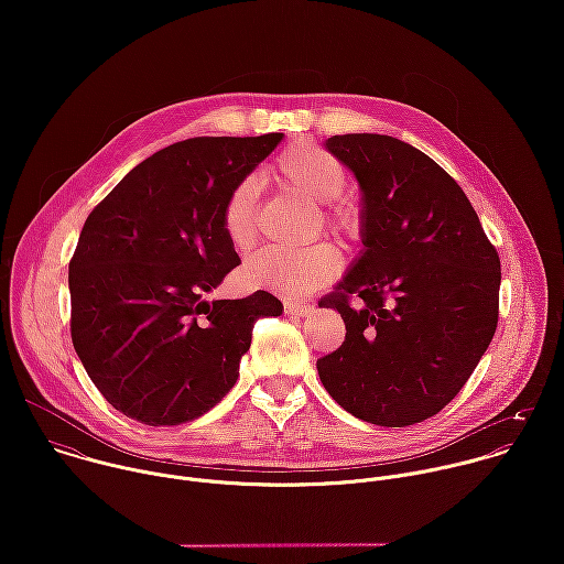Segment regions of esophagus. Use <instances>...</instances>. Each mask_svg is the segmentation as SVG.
I'll list each match as a JSON object with an SVG mask.
<instances>
[{
  "mask_svg": "<svg viewBox=\"0 0 564 564\" xmlns=\"http://www.w3.org/2000/svg\"><path fill=\"white\" fill-rule=\"evenodd\" d=\"M283 310H285V314L307 316V314L314 310V305H310V303H299V301H285V303H283Z\"/></svg>",
  "mask_w": 564,
  "mask_h": 564,
  "instance_id": "1",
  "label": "esophagus"
}]
</instances>
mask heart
I'll use <instances>...</instances> for the list:
<instances>
[{
  "mask_svg": "<svg viewBox=\"0 0 564 564\" xmlns=\"http://www.w3.org/2000/svg\"><path fill=\"white\" fill-rule=\"evenodd\" d=\"M272 176L292 192L312 203H324L318 216L328 231L348 243L361 238V209L341 198L348 172L330 151L296 142L283 149L270 167ZM257 198L259 181L240 178L227 194L220 212V225L236 250H248L257 238ZM341 270V254L333 243H312L305 248H265L243 268V281L257 290H270L283 296H303L314 288L333 281Z\"/></svg>",
  "mask_w": 564,
  "mask_h": 564,
  "instance_id": "b5f03b06",
  "label": "heart"
}]
</instances>
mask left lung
Listing matches in <instances>:
<instances>
[{
	"instance_id": "8db88e82",
	"label": "left lung",
	"mask_w": 564,
	"mask_h": 564,
	"mask_svg": "<svg viewBox=\"0 0 564 564\" xmlns=\"http://www.w3.org/2000/svg\"><path fill=\"white\" fill-rule=\"evenodd\" d=\"M326 147L361 185L366 252L318 301L339 310L346 339L316 370L355 417L413 426L451 404L487 352L500 257L462 187L424 151L377 133Z\"/></svg>"
}]
</instances>
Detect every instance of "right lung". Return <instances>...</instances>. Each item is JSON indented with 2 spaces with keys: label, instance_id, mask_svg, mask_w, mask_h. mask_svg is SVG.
Returning a JSON list of instances; mask_svg holds the SVG:
<instances>
[{
  "label": "right lung",
  "instance_id": "1",
  "mask_svg": "<svg viewBox=\"0 0 564 564\" xmlns=\"http://www.w3.org/2000/svg\"><path fill=\"white\" fill-rule=\"evenodd\" d=\"M203 135L155 151L89 214L68 263L70 339L109 404L147 426L205 415L238 379L254 324L276 296L207 303L238 263L220 212L281 142Z\"/></svg>",
  "mask_w": 564,
  "mask_h": 564
}]
</instances>
